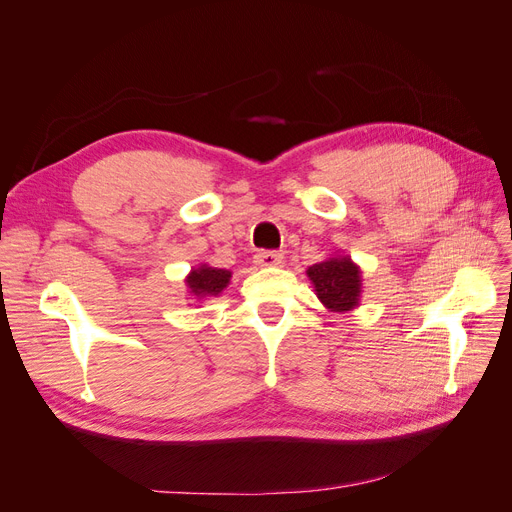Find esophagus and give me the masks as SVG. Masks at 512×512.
<instances>
[{"instance_id": "obj_1", "label": "esophagus", "mask_w": 512, "mask_h": 512, "mask_svg": "<svg viewBox=\"0 0 512 512\" xmlns=\"http://www.w3.org/2000/svg\"><path fill=\"white\" fill-rule=\"evenodd\" d=\"M254 262L258 267H277L284 262V256L280 252H273V250H260V252H256Z\"/></svg>"}]
</instances>
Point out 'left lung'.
I'll return each mask as SVG.
<instances>
[{"label": "left lung", "instance_id": "obj_1", "mask_svg": "<svg viewBox=\"0 0 512 512\" xmlns=\"http://www.w3.org/2000/svg\"><path fill=\"white\" fill-rule=\"evenodd\" d=\"M318 299L331 312H350L359 305L361 271L348 256H333L307 269Z\"/></svg>", "mask_w": 512, "mask_h": 512}]
</instances>
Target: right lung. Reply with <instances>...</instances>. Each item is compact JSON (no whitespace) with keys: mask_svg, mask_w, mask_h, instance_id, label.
I'll return each mask as SVG.
<instances>
[{"mask_svg":"<svg viewBox=\"0 0 512 512\" xmlns=\"http://www.w3.org/2000/svg\"><path fill=\"white\" fill-rule=\"evenodd\" d=\"M230 282V271L226 269H213L209 265H200L198 269H192L188 275V284L190 292L196 299H205V297H218V294L228 286Z\"/></svg>","mask_w":512,"mask_h":512,"instance_id":"add662e5","label":"right lung"}]
</instances>
